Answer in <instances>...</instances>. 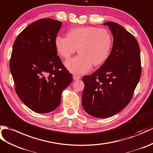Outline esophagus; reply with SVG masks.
I'll list each match as a JSON object with an SVG mask.
<instances>
[{
	"label": "esophagus",
	"mask_w": 153,
	"mask_h": 153,
	"mask_svg": "<svg viewBox=\"0 0 153 153\" xmlns=\"http://www.w3.org/2000/svg\"><path fill=\"white\" fill-rule=\"evenodd\" d=\"M73 79H74V80L80 79H81V77L79 76H77V75H74L73 76Z\"/></svg>",
	"instance_id": "esophagus-1"
}]
</instances>
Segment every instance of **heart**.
I'll return each instance as SVG.
<instances>
[{
  "mask_svg": "<svg viewBox=\"0 0 153 153\" xmlns=\"http://www.w3.org/2000/svg\"><path fill=\"white\" fill-rule=\"evenodd\" d=\"M113 37L105 28L96 27L72 28L67 32L66 36L57 35L55 46L63 59H68L77 50L79 55L66 62V68L74 74H84L92 66H100L110 54Z\"/></svg>",
  "mask_w": 153,
  "mask_h": 153,
  "instance_id": "b5f03b06",
  "label": "heart"
}]
</instances>
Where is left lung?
<instances>
[{
	"mask_svg": "<svg viewBox=\"0 0 153 153\" xmlns=\"http://www.w3.org/2000/svg\"><path fill=\"white\" fill-rule=\"evenodd\" d=\"M104 25L108 26L113 36L111 53L97 71L83 77V108L97 118L111 117L128 104L141 72L136 38L116 23L105 22Z\"/></svg>",
	"mask_w": 153,
	"mask_h": 153,
	"instance_id": "1",
	"label": "left lung"
}]
</instances>
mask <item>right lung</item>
<instances>
[{"label":"right lung","mask_w":153,"mask_h":153,"mask_svg":"<svg viewBox=\"0 0 153 153\" xmlns=\"http://www.w3.org/2000/svg\"><path fill=\"white\" fill-rule=\"evenodd\" d=\"M61 25L50 18L37 20L21 32L13 45L10 68L16 93L36 113L55 110L62 91L72 81L55 46Z\"/></svg>","instance_id":"add662e5"}]
</instances>
